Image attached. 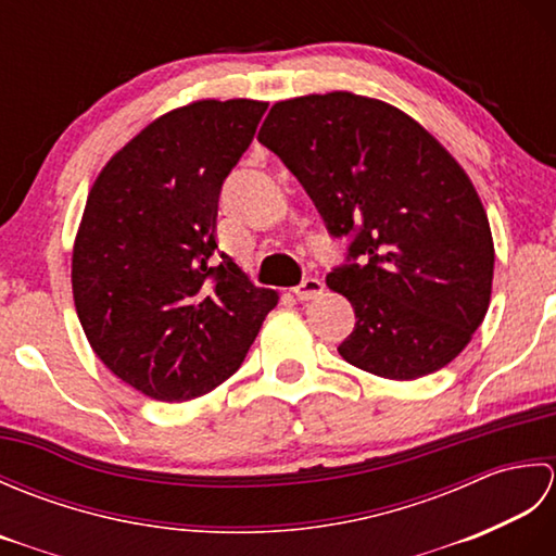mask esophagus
<instances>
[{
    "label": "esophagus",
    "instance_id": "obj_1",
    "mask_svg": "<svg viewBox=\"0 0 556 556\" xmlns=\"http://www.w3.org/2000/svg\"><path fill=\"white\" fill-rule=\"evenodd\" d=\"M323 289H325V285H323L320 277H305L301 285L293 289V293H296L299 301H313V299L320 296Z\"/></svg>",
    "mask_w": 556,
    "mask_h": 556
}]
</instances>
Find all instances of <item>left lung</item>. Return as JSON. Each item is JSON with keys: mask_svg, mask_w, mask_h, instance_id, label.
Listing matches in <instances>:
<instances>
[{"mask_svg": "<svg viewBox=\"0 0 556 556\" xmlns=\"http://www.w3.org/2000/svg\"><path fill=\"white\" fill-rule=\"evenodd\" d=\"M257 140L346 239L327 275L356 313L344 361L387 380L452 363L488 313L494 271L488 215L456 160L408 114L353 92L277 102Z\"/></svg>", "mask_w": 556, "mask_h": 556, "instance_id": "left-lung-1", "label": "left lung"}]
</instances>
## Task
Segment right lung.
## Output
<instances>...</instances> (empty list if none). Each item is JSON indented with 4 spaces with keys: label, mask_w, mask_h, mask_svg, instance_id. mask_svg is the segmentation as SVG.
<instances>
[{
    "label": "right lung",
    "mask_w": 556,
    "mask_h": 556,
    "mask_svg": "<svg viewBox=\"0 0 556 556\" xmlns=\"http://www.w3.org/2000/svg\"><path fill=\"white\" fill-rule=\"evenodd\" d=\"M267 102L203 100L160 116L108 162L76 236V313L138 392L188 401L241 368L277 293L217 255L222 186Z\"/></svg>",
    "instance_id": "right-lung-1"
}]
</instances>
